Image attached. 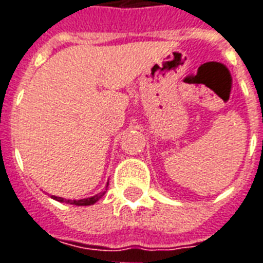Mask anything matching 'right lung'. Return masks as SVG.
<instances>
[{
  "mask_svg": "<svg viewBox=\"0 0 263 263\" xmlns=\"http://www.w3.org/2000/svg\"><path fill=\"white\" fill-rule=\"evenodd\" d=\"M104 194H105V191H102V193L94 195V197H90V198H84V199H66V198H62V197H55V195H52L51 198L57 199V201H59V202H66V204L78 205V206H86V205L96 204L97 201L101 198Z\"/></svg>",
  "mask_w": 263,
  "mask_h": 263,
  "instance_id": "1",
  "label": "right lung"
}]
</instances>
